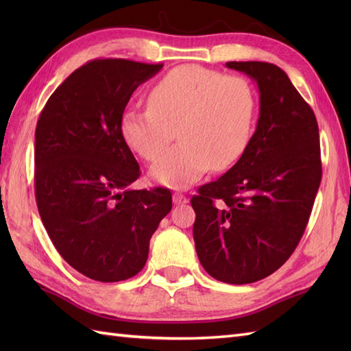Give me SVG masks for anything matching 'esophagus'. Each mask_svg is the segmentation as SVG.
Returning a JSON list of instances; mask_svg holds the SVG:
<instances>
[{"label": "esophagus", "mask_w": 351, "mask_h": 351, "mask_svg": "<svg viewBox=\"0 0 351 351\" xmlns=\"http://www.w3.org/2000/svg\"><path fill=\"white\" fill-rule=\"evenodd\" d=\"M187 202H189V199L184 195H181V193H173V204L175 205H184Z\"/></svg>", "instance_id": "34e87169"}]
</instances>
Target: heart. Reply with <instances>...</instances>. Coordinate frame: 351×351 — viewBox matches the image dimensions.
<instances>
[{
    "label": "heart",
    "mask_w": 351,
    "mask_h": 351,
    "mask_svg": "<svg viewBox=\"0 0 351 351\" xmlns=\"http://www.w3.org/2000/svg\"><path fill=\"white\" fill-rule=\"evenodd\" d=\"M256 117L250 83L204 66L185 64L156 81L147 108L125 110L121 136L132 152L154 161L174 136L182 143L152 164L149 175L164 187L182 190L208 169L225 170L247 149Z\"/></svg>",
    "instance_id": "1"
}]
</instances>
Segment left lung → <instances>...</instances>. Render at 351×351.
Listing matches in <instances>:
<instances>
[{
	"mask_svg": "<svg viewBox=\"0 0 351 351\" xmlns=\"http://www.w3.org/2000/svg\"><path fill=\"white\" fill-rule=\"evenodd\" d=\"M226 66L256 83L259 119L241 158L191 197L193 238L208 274L243 285L293 255L322 182V160L314 111L285 72L265 62Z\"/></svg>",
	"mask_w": 351,
	"mask_h": 351,
	"instance_id": "obj_1",
	"label": "left lung"
}]
</instances>
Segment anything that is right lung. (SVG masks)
I'll return each instance as SVG.
<instances>
[{
	"label": "right lung",
	"instance_id": "add662e5",
	"mask_svg": "<svg viewBox=\"0 0 351 351\" xmlns=\"http://www.w3.org/2000/svg\"><path fill=\"white\" fill-rule=\"evenodd\" d=\"M161 68L123 58L88 62L56 88L37 121L42 223L66 263L93 280L136 276L171 210L170 190L130 189L140 166L119 128L134 90Z\"/></svg>",
	"mask_w": 351,
	"mask_h": 351
}]
</instances>
